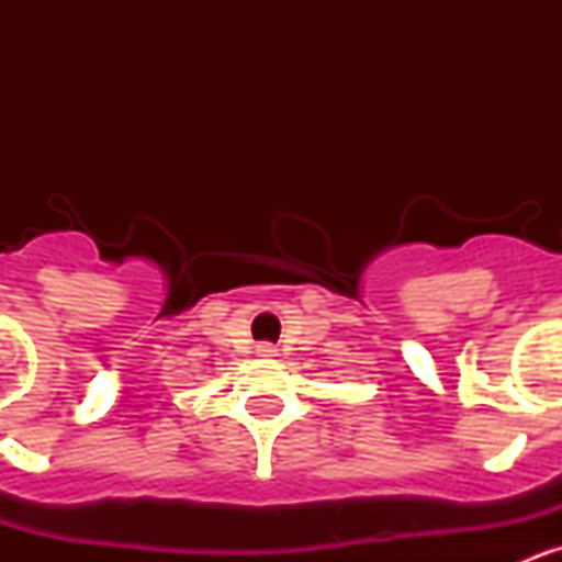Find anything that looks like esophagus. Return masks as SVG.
Masks as SVG:
<instances>
[{"label": "esophagus", "mask_w": 562, "mask_h": 562, "mask_svg": "<svg viewBox=\"0 0 562 562\" xmlns=\"http://www.w3.org/2000/svg\"><path fill=\"white\" fill-rule=\"evenodd\" d=\"M256 351H258V357H276L278 355V349L272 346V342H261Z\"/></svg>", "instance_id": "1"}]
</instances>
